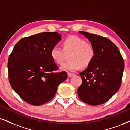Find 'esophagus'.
Returning a JSON list of instances; mask_svg holds the SVG:
<instances>
[{"instance_id": "1", "label": "esophagus", "mask_w": 130, "mask_h": 130, "mask_svg": "<svg viewBox=\"0 0 130 130\" xmlns=\"http://www.w3.org/2000/svg\"><path fill=\"white\" fill-rule=\"evenodd\" d=\"M73 75V73H71L68 72V77H69V78H70V77H72V76Z\"/></svg>"}]
</instances>
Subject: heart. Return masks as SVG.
<instances>
[{"label":"heart","mask_w":130,"mask_h":130,"mask_svg":"<svg viewBox=\"0 0 130 130\" xmlns=\"http://www.w3.org/2000/svg\"><path fill=\"white\" fill-rule=\"evenodd\" d=\"M62 46V48L54 46L51 51L52 60L58 65L62 64L66 58L67 54H69V60L62 65V70L73 72L79 69L80 67L87 68L95 57L94 46L79 37L71 36L66 38Z\"/></svg>","instance_id":"b5f03b06"}]
</instances>
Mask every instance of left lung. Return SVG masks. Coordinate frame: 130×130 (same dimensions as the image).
Wrapping results in <instances>:
<instances>
[{
    "mask_svg": "<svg viewBox=\"0 0 130 130\" xmlns=\"http://www.w3.org/2000/svg\"><path fill=\"white\" fill-rule=\"evenodd\" d=\"M95 49V57L87 68L79 73L82 84L78 87L79 99L98 105L108 101L121 87L124 69V59L110 40L99 35L80 31Z\"/></svg>",
    "mask_w": 130,
    "mask_h": 130,
    "instance_id": "8db88e82",
    "label": "left lung"
}]
</instances>
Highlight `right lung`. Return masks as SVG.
<instances>
[{
	"label": "right lung",
	"mask_w": 130,
	"mask_h": 130,
	"mask_svg": "<svg viewBox=\"0 0 130 130\" xmlns=\"http://www.w3.org/2000/svg\"><path fill=\"white\" fill-rule=\"evenodd\" d=\"M59 33H39L22 38L14 46L8 62L11 87L25 102L40 105L54 97L59 84L68 78L51 55L52 48L61 40Z\"/></svg>",
	"instance_id": "add662e5"
}]
</instances>
